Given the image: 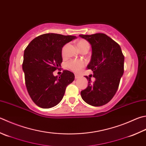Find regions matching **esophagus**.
I'll list each match as a JSON object with an SVG mask.
<instances>
[{"instance_id":"1","label":"esophagus","mask_w":146,"mask_h":146,"mask_svg":"<svg viewBox=\"0 0 146 146\" xmlns=\"http://www.w3.org/2000/svg\"><path fill=\"white\" fill-rule=\"evenodd\" d=\"M81 78V75H79V74H75V78L76 79H79V78Z\"/></svg>"}]
</instances>
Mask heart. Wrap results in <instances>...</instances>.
Wrapping results in <instances>:
<instances>
[{"label":"heart","mask_w":146,"mask_h":146,"mask_svg":"<svg viewBox=\"0 0 146 146\" xmlns=\"http://www.w3.org/2000/svg\"><path fill=\"white\" fill-rule=\"evenodd\" d=\"M77 45H78V49L79 51L82 50V49H88V50L90 48V44L85 39H79L77 42ZM65 48V46L63 48V52ZM84 64L82 61L81 60H72L68 62V67L75 72H78L81 68L83 67Z\"/></svg>","instance_id":"heart-1"}]
</instances>
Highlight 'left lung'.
<instances>
[{"label":"left lung","mask_w":146,"mask_h":146,"mask_svg":"<svg viewBox=\"0 0 146 146\" xmlns=\"http://www.w3.org/2000/svg\"><path fill=\"white\" fill-rule=\"evenodd\" d=\"M92 46V54L88 69L93 71L95 81L85 76L88 86L81 92L85 102L92 106L105 105L113 98L124 72L125 57L120 46L106 34L79 35Z\"/></svg>","instance_id":"obj_1"}]
</instances>
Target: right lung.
<instances>
[{"label": "right lung", "instance_id": "1", "mask_svg": "<svg viewBox=\"0 0 146 146\" xmlns=\"http://www.w3.org/2000/svg\"><path fill=\"white\" fill-rule=\"evenodd\" d=\"M76 38L49 33L35 37L25 49L22 68L26 87L33 102L41 108L59 104L66 87L74 80L70 71L65 70L60 76H54L53 72L61 67L62 48Z\"/></svg>", "mask_w": 146, "mask_h": 146}]
</instances>
